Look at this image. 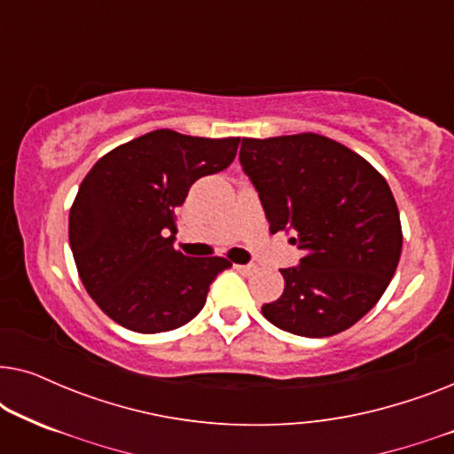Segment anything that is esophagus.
Returning <instances> with one entry per match:
<instances>
[{"mask_svg": "<svg viewBox=\"0 0 454 454\" xmlns=\"http://www.w3.org/2000/svg\"><path fill=\"white\" fill-rule=\"evenodd\" d=\"M235 269H238L239 272H244V275H250V272L256 270V266H252V264H235Z\"/></svg>", "mask_w": 454, "mask_h": 454, "instance_id": "1", "label": "esophagus"}]
</instances>
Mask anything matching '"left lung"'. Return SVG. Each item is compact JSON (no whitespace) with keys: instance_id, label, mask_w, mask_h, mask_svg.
<instances>
[{"instance_id":"left-lung-1","label":"left lung","mask_w":454,"mask_h":454,"mask_svg":"<svg viewBox=\"0 0 454 454\" xmlns=\"http://www.w3.org/2000/svg\"><path fill=\"white\" fill-rule=\"evenodd\" d=\"M239 160L258 190L270 233L303 250L281 269L283 295L264 303L281 331L320 339L347 331L376 306L401 258L399 208L387 179L326 136L244 138Z\"/></svg>"}]
</instances>
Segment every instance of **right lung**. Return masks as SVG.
<instances>
[{"label": "right lung", "mask_w": 454, "mask_h": 454, "mask_svg": "<svg viewBox=\"0 0 454 454\" xmlns=\"http://www.w3.org/2000/svg\"><path fill=\"white\" fill-rule=\"evenodd\" d=\"M239 138L154 129L103 154L70 208V247L84 289L117 325L154 334L179 328L207 303L227 258L173 247L176 208L196 179L233 163Z\"/></svg>", "instance_id": "1"}]
</instances>
